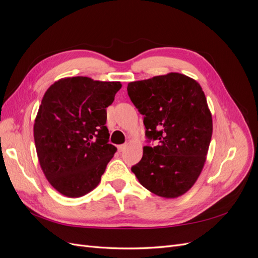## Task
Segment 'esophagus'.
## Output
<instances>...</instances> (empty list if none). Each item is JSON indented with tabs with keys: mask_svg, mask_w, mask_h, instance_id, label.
Masks as SVG:
<instances>
[{
	"mask_svg": "<svg viewBox=\"0 0 258 258\" xmlns=\"http://www.w3.org/2000/svg\"><path fill=\"white\" fill-rule=\"evenodd\" d=\"M117 148H118L119 152H122L124 148H126V145H118V147H117Z\"/></svg>",
	"mask_w": 258,
	"mask_h": 258,
	"instance_id": "34e87169",
	"label": "esophagus"
}]
</instances>
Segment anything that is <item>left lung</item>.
<instances>
[{
    "mask_svg": "<svg viewBox=\"0 0 258 258\" xmlns=\"http://www.w3.org/2000/svg\"><path fill=\"white\" fill-rule=\"evenodd\" d=\"M128 95L144 118V146L131 168L140 184L159 197L172 199L188 191L207 160L212 114L200 84L181 73H168L128 84Z\"/></svg>",
    "mask_w": 258,
    "mask_h": 258,
    "instance_id": "1",
    "label": "left lung"
}]
</instances>
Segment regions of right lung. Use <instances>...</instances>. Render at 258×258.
<instances>
[{
  "mask_svg": "<svg viewBox=\"0 0 258 258\" xmlns=\"http://www.w3.org/2000/svg\"><path fill=\"white\" fill-rule=\"evenodd\" d=\"M120 82L64 77L45 92L34 121L40 166L54 189L79 198L95 189L117 148L108 144L106 107Z\"/></svg>",
  "mask_w": 258,
  "mask_h": 258,
  "instance_id": "add662e5",
  "label": "right lung"
}]
</instances>
